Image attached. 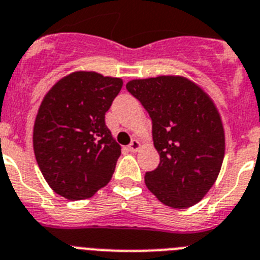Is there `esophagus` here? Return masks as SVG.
Instances as JSON below:
<instances>
[{"instance_id":"esophagus-1","label":"esophagus","mask_w":260,"mask_h":260,"mask_svg":"<svg viewBox=\"0 0 260 260\" xmlns=\"http://www.w3.org/2000/svg\"><path fill=\"white\" fill-rule=\"evenodd\" d=\"M141 148V144L139 140H132V143L129 144V147H128V149L131 150V152H137V150H140Z\"/></svg>"}]
</instances>
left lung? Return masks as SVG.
<instances>
[{
	"mask_svg": "<svg viewBox=\"0 0 260 260\" xmlns=\"http://www.w3.org/2000/svg\"><path fill=\"white\" fill-rule=\"evenodd\" d=\"M152 119L160 164L145 184L167 206L190 208L214 185L224 156V131L217 107L184 76L162 75L126 83Z\"/></svg>",
	"mask_w": 260,
	"mask_h": 260,
	"instance_id": "8db88e82",
	"label": "left lung"
}]
</instances>
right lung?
<instances>
[{
  "label": "right lung",
  "mask_w": 260,
  "mask_h": 260,
  "mask_svg": "<svg viewBox=\"0 0 260 260\" xmlns=\"http://www.w3.org/2000/svg\"><path fill=\"white\" fill-rule=\"evenodd\" d=\"M121 87L120 78L76 71L43 98L32 147L43 177L56 194L86 200L112 178L121 148L107 128L106 112Z\"/></svg>",
  "instance_id": "1"
}]
</instances>
